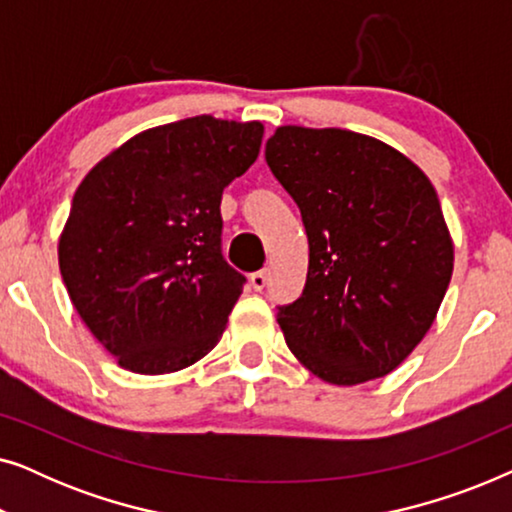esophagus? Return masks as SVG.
<instances>
[{
    "label": "esophagus",
    "instance_id": "34e87169",
    "mask_svg": "<svg viewBox=\"0 0 512 512\" xmlns=\"http://www.w3.org/2000/svg\"><path fill=\"white\" fill-rule=\"evenodd\" d=\"M249 282H251V286H254V291H263L265 286H268V272L265 270L254 272V275L249 277Z\"/></svg>",
    "mask_w": 512,
    "mask_h": 512
}]
</instances>
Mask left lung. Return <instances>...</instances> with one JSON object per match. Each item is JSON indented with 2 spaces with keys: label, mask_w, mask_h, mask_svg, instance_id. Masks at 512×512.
Segmentation results:
<instances>
[{
  "label": "left lung",
  "mask_w": 512,
  "mask_h": 512,
  "mask_svg": "<svg viewBox=\"0 0 512 512\" xmlns=\"http://www.w3.org/2000/svg\"><path fill=\"white\" fill-rule=\"evenodd\" d=\"M265 160L310 244L303 293L277 307L286 345L342 387L391 373L431 328L452 277L431 181L391 146L340 128L284 125Z\"/></svg>",
  "instance_id": "1"
}]
</instances>
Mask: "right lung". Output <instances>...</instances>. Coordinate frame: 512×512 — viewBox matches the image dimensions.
I'll return each mask as SVG.
<instances>
[{"label":"right lung","instance_id":"obj_1","mask_svg":"<svg viewBox=\"0 0 512 512\" xmlns=\"http://www.w3.org/2000/svg\"><path fill=\"white\" fill-rule=\"evenodd\" d=\"M263 125L193 116L132 137L76 188L60 272L83 324L139 375L214 349L247 277L221 251V195L254 165Z\"/></svg>","mask_w":512,"mask_h":512}]
</instances>
